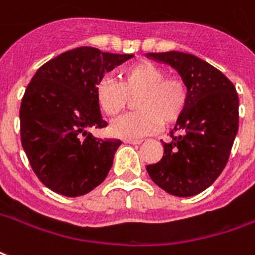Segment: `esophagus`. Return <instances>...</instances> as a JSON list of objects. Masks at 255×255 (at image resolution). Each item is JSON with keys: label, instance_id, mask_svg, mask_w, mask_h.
Masks as SVG:
<instances>
[{"label": "esophagus", "instance_id": "34e87169", "mask_svg": "<svg viewBox=\"0 0 255 255\" xmlns=\"http://www.w3.org/2000/svg\"><path fill=\"white\" fill-rule=\"evenodd\" d=\"M124 143H129V145H139L142 143L140 139H124Z\"/></svg>", "mask_w": 255, "mask_h": 255}]
</instances>
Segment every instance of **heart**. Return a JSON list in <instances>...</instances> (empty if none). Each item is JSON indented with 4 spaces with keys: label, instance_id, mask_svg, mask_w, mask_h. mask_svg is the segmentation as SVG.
Instances as JSON below:
<instances>
[{
    "label": "heart",
    "instance_id": "obj_1",
    "mask_svg": "<svg viewBox=\"0 0 255 255\" xmlns=\"http://www.w3.org/2000/svg\"><path fill=\"white\" fill-rule=\"evenodd\" d=\"M135 99L132 115L123 116L112 124L116 136L136 139L154 132L161 123L177 120L188 101V90L182 80L165 77L157 66L139 62L128 66L122 73V83L115 78H103L98 84L97 99L105 115L116 117L126 109L128 97Z\"/></svg>",
    "mask_w": 255,
    "mask_h": 255
}]
</instances>
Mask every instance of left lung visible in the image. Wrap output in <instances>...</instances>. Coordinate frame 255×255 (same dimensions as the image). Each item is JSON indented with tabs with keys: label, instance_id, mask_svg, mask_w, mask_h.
Returning a JSON list of instances; mask_svg holds the SVG:
<instances>
[{
	"label": "left lung",
	"instance_id": "left-lung-1",
	"mask_svg": "<svg viewBox=\"0 0 255 255\" xmlns=\"http://www.w3.org/2000/svg\"><path fill=\"white\" fill-rule=\"evenodd\" d=\"M145 56L171 66L188 90L171 140L163 142V157L146 170L167 193L195 196L213 185L228 163L239 128L236 88L218 69L195 55L170 51Z\"/></svg>",
	"mask_w": 255,
	"mask_h": 255
}]
</instances>
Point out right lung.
I'll use <instances>...</instances> for the list:
<instances>
[{
	"instance_id": "add662e5",
	"label": "right lung",
	"mask_w": 255,
	"mask_h": 255,
	"mask_svg": "<svg viewBox=\"0 0 255 255\" xmlns=\"http://www.w3.org/2000/svg\"><path fill=\"white\" fill-rule=\"evenodd\" d=\"M133 55L80 47L37 70L20 105V138L31 168L47 188L67 197L88 193L105 181L120 139L95 138L103 128L98 84Z\"/></svg>"
}]
</instances>
